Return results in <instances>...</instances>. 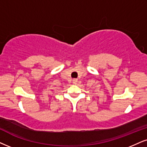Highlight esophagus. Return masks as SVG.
Wrapping results in <instances>:
<instances>
[{"label":"esophagus","mask_w":147,"mask_h":147,"mask_svg":"<svg viewBox=\"0 0 147 147\" xmlns=\"http://www.w3.org/2000/svg\"><path fill=\"white\" fill-rule=\"evenodd\" d=\"M73 83L74 84H76L78 83V79H73Z\"/></svg>","instance_id":"esophagus-1"}]
</instances>
